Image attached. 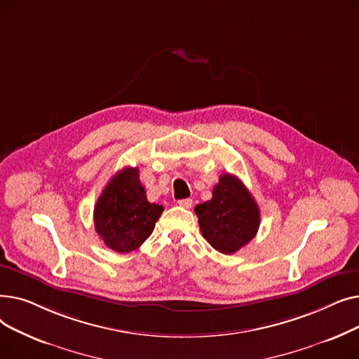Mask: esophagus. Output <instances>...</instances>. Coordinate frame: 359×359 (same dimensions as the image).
Here are the masks:
<instances>
[{
    "label": "esophagus",
    "instance_id": "esophagus-1",
    "mask_svg": "<svg viewBox=\"0 0 359 359\" xmlns=\"http://www.w3.org/2000/svg\"><path fill=\"white\" fill-rule=\"evenodd\" d=\"M177 203H179V206H182V208L189 210L191 206H192V203H194V201H192V199H189V198H187V199H180Z\"/></svg>",
    "mask_w": 359,
    "mask_h": 359
}]
</instances>
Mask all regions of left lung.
<instances>
[{"mask_svg": "<svg viewBox=\"0 0 359 359\" xmlns=\"http://www.w3.org/2000/svg\"><path fill=\"white\" fill-rule=\"evenodd\" d=\"M203 238L224 253L233 255L256 236L259 206L240 179L225 173L212 191V199L195 206Z\"/></svg>", "mask_w": 359, "mask_h": 359, "instance_id": "left-lung-1", "label": "left lung"}]
</instances>
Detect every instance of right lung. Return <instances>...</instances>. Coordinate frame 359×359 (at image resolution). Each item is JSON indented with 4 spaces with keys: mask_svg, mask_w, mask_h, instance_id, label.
Here are the masks:
<instances>
[{
    "mask_svg": "<svg viewBox=\"0 0 359 359\" xmlns=\"http://www.w3.org/2000/svg\"><path fill=\"white\" fill-rule=\"evenodd\" d=\"M164 208L147 199L138 167L113 176L94 206V227L106 246L118 253L138 249L154 231Z\"/></svg>",
    "mask_w": 359,
    "mask_h": 359,
    "instance_id": "obj_1",
    "label": "right lung"
}]
</instances>
